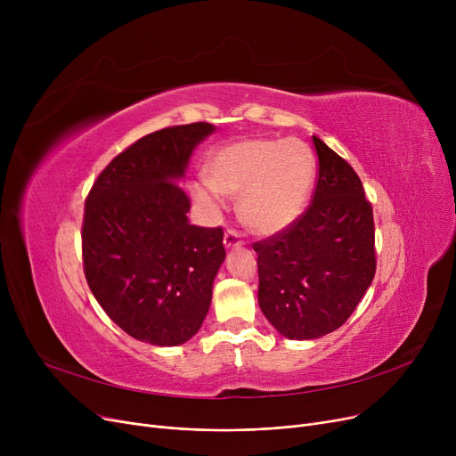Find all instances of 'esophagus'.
Listing matches in <instances>:
<instances>
[{
  "instance_id": "34e87169",
  "label": "esophagus",
  "mask_w": 456,
  "mask_h": 456,
  "mask_svg": "<svg viewBox=\"0 0 456 456\" xmlns=\"http://www.w3.org/2000/svg\"><path fill=\"white\" fill-rule=\"evenodd\" d=\"M224 246H225L227 249H231V248H240V246H244L242 234L238 232V231H234V229H227V231H225V236H224Z\"/></svg>"
}]
</instances>
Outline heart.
I'll list each match as a JSON object with an SVG mask.
<instances>
[{"mask_svg": "<svg viewBox=\"0 0 456 456\" xmlns=\"http://www.w3.org/2000/svg\"><path fill=\"white\" fill-rule=\"evenodd\" d=\"M316 179V155L299 138L253 136L227 143L207 162V181L194 198L220 207V194L238 200L242 224L255 234L289 229L303 214Z\"/></svg>", "mask_w": 456, "mask_h": 456, "instance_id": "1", "label": "heart"}]
</instances>
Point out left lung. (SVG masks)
Segmentation results:
<instances>
[{"mask_svg":"<svg viewBox=\"0 0 456 456\" xmlns=\"http://www.w3.org/2000/svg\"><path fill=\"white\" fill-rule=\"evenodd\" d=\"M314 196L289 227L253 244L258 305L290 340L320 338L342 327L375 275L373 208L361 177L325 142Z\"/></svg>","mask_w":456,"mask_h":456,"instance_id":"8db88e82","label":"left lung"}]
</instances>
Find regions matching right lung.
I'll use <instances>...</instances> for the list:
<instances>
[{"mask_svg":"<svg viewBox=\"0 0 456 456\" xmlns=\"http://www.w3.org/2000/svg\"><path fill=\"white\" fill-rule=\"evenodd\" d=\"M214 126H174L116 155L85 201L83 268L94 297L129 337L179 346L200 330L225 258L224 229L188 224L177 181Z\"/></svg>","mask_w":456,"mask_h":456,"instance_id":"right-lung-1","label":"right lung"}]
</instances>
